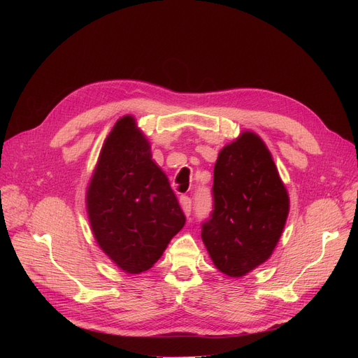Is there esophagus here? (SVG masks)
<instances>
[{"label": "esophagus", "mask_w": 358, "mask_h": 358, "mask_svg": "<svg viewBox=\"0 0 358 358\" xmlns=\"http://www.w3.org/2000/svg\"><path fill=\"white\" fill-rule=\"evenodd\" d=\"M180 204H181V209H182L184 215L190 216V213H192V199L189 196H181L180 197Z\"/></svg>", "instance_id": "obj_1"}]
</instances>
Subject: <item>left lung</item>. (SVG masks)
<instances>
[{"mask_svg": "<svg viewBox=\"0 0 358 358\" xmlns=\"http://www.w3.org/2000/svg\"><path fill=\"white\" fill-rule=\"evenodd\" d=\"M212 196L201 239L222 273L242 277L270 258L289 215L286 187L270 150L252 131L219 152Z\"/></svg>", "mask_w": 358, "mask_h": 358, "instance_id": "obj_1", "label": "left lung"}]
</instances>
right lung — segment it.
Returning a JSON list of instances; mask_svg holds the SVG:
<instances>
[{
	"label": "right lung",
	"mask_w": 358,
	"mask_h": 358,
	"mask_svg": "<svg viewBox=\"0 0 358 358\" xmlns=\"http://www.w3.org/2000/svg\"><path fill=\"white\" fill-rule=\"evenodd\" d=\"M87 210L100 248L129 274L152 267L184 227L178 200L134 117L117 120L107 136Z\"/></svg>",
	"instance_id": "obj_1"
}]
</instances>
